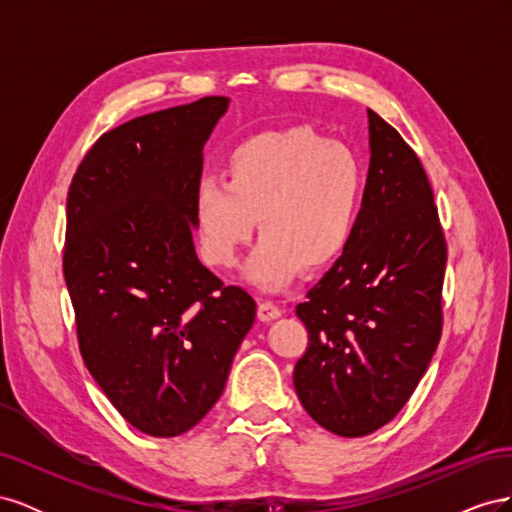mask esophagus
Returning <instances> with one entry per match:
<instances>
[{"mask_svg":"<svg viewBox=\"0 0 512 512\" xmlns=\"http://www.w3.org/2000/svg\"><path fill=\"white\" fill-rule=\"evenodd\" d=\"M282 316V307L273 303V301H260L258 303V318L262 322H269V320H275Z\"/></svg>","mask_w":512,"mask_h":512,"instance_id":"34e87169","label":"esophagus"}]
</instances>
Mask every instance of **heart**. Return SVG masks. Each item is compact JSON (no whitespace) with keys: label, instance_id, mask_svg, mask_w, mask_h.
I'll use <instances>...</instances> for the list:
<instances>
[{"label":"heart","instance_id":"heart-1","mask_svg":"<svg viewBox=\"0 0 512 512\" xmlns=\"http://www.w3.org/2000/svg\"><path fill=\"white\" fill-rule=\"evenodd\" d=\"M365 166L344 145L309 128L265 132L235 147L226 181L203 179L194 215L203 256L215 269L237 265L254 235L247 277L262 288L290 284L346 250L365 198Z\"/></svg>","mask_w":512,"mask_h":512}]
</instances>
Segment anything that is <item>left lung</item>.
Here are the masks:
<instances>
[{"mask_svg": "<svg viewBox=\"0 0 512 512\" xmlns=\"http://www.w3.org/2000/svg\"><path fill=\"white\" fill-rule=\"evenodd\" d=\"M369 117V173L344 254L297 305L307 350L294 389L314 421L361 438L397 416L442 335L446 241L425 168L401 134Z\"/></svg>", "mask_w": 512, "mask_h": 512, "instance_id": "8db88e82", "label": "left lung"}]
</instances>
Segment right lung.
<instances>
[{
	"mask_svg": "<svg viewBox=\"0 0 512 512\" xmlns=\"http://www.w3.org/2000/svg\"><path fill=\"white\" fill-rule=\"evenodd\" d=\"M228 98L104 132L66 203L64 277L83 361L138 431L173 438L220 399L256 301L198 260L192 226L203 147Z\"/></svg>",
	"mask_w": 512,
	"mask_h": 512,
	"instance_id": "1",
	"label": "right lung"
}]
</instances>
